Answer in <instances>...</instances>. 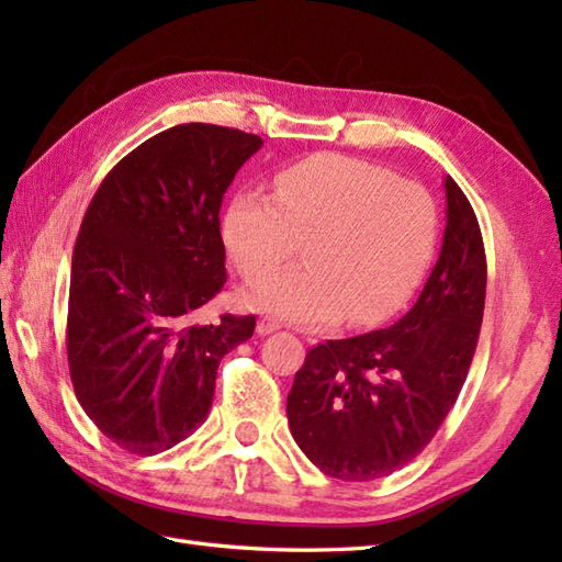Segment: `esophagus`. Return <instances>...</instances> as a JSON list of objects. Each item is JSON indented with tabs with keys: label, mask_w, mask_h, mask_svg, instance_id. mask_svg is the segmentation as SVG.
<instances>
[{
	"label": "esophagus",
	"mask_w": 562,
	"mask_h": 562,
	"mask_svg": "<svg viewBox=\"0 0 562 562\" xmlns=\"http://www.w3.org/2000/svg\"><path fill=\"white\" fill-rule=\"evenodd\" d=\"M274 330H280L278 321H272V318H260L258 321V326H256L258 336H270V333H274Z\"/></svg>",
	"instance_id": "obj_1"
}]
</instances>
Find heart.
<instances>
[{
    "instance_id": "heart-1",
    "label": "heart",
    "mask_w": 562,
    "mask_h": 562,
    "mask_svg": "<svg viewBox=\"0 0 562 562\" xmlns=\"http://www.w3.org/2000/svg\"><path fill=\"white\" fill-rule=\"evenodd\" d=\"M439 210L420 183L342 154L274 176L272 195L236 193L222 238L236 270L260 280L303 241L302 267L250 288V308L292 324L372 326L396 314L435 256Z\"/></svg>"
}]
</instances>
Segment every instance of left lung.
I'll list each match as a JSON object with an SVG mask.
<instances>
[{"mask_svg":"<svg viewBox=\"0 0 562 562\" xmlns=\"http://www.w3.org/2000/svg\"><path fill=\"white\" fill-rule=\"evenodd\" d=\"M445 193V241L411 312L389 328L316 345L294 376L292 437L333 479L364 483L403 469L437 435L469 374L483 324L485 248L451 176Z\"/></svg>","mask_w":562,"mask_h":562,"instance_id":"1","label":"left lung"}]
</instances>
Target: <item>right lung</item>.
Instances as JSON below:
<instances>
[{
	"label": "right lung",
	"mask_w": 562,
	"mask_h": 562,
	"mask_svg": "<svg viewBox=\"0 0 562 562\" xmlns=\"http://www.w3.org/2000/svg\"><path fill=\"white\" fill-rule=\"evenodd\" d=\"M262 147L241 130L186 123L130 151L103 178L71 256L67 360L93 425L151 457L205 423L222 357L256 316L190 324L226 280L220 207Z\"/></svg>",
	"instance_id": "add662e5"
}]
</instances>
